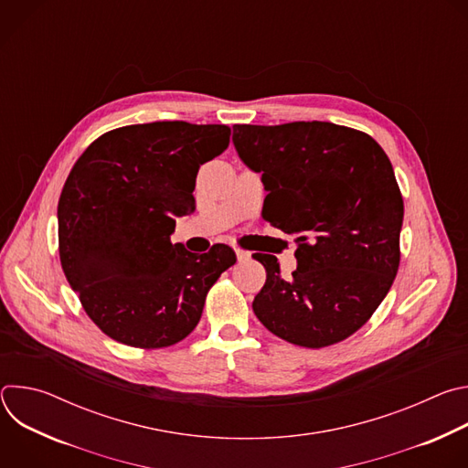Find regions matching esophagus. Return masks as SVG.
<instances>
[{"label":"esophagus","instance_id":"1","mask_svg":"<svg viewBox=\"0 0 468 468\" xmlns=\"http://www.w3.org/2000/svg\"><path fill=\"white\" fill-rule=\"evenodd\" d=\"M235 253H237V259H239V262H244V261H250V251H246V250H242V248H235Z\"/></svg>","mask_w":468,"mask_h":468}]
</instances>
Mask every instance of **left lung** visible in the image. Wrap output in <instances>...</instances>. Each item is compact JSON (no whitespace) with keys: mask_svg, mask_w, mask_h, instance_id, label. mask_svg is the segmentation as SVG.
Wrapping results in <instances>:
<instances>
[{"mask_svg":"<svg viewBox=\"0 0 468 468\" xmlns=\"http://www.w3.org/2000/svg\"><path fill=\"white\" fill-rule=\"evenodd\" d=\"M240 159L262 172L266 220L296 235L298 269L282 278L274 255L255 253L266 282L251 307L280 339L337 345L363 327L399 266L404 199L383 148L331 122L233 125Z\"/></svg>","mask_w":468,"mask_h":468,"instance_id":"8db88e82","label":"left lung"}]
</instances>
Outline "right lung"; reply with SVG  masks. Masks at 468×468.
<instances>
[{
    "instance_id": "obj_1",
    "label": "right lung",
    "mask_w": 468,
    "mask_h": 468,
    "mask_svg": "<svg viewBox=\"0 0 468 468\" xmlns=\"http://www.w3.org/2000/svg\"><path fill=\"white\" fill-rule=\"evenodd\" d=\"M231 127L188 122L123 125L76 161L58 197V257L66 280L107 337L166 348L202 318L209 289L237 262L215 244H172L176 217L194 211L196 174L229 146Z\"/></svg>"
}]
</instances>
